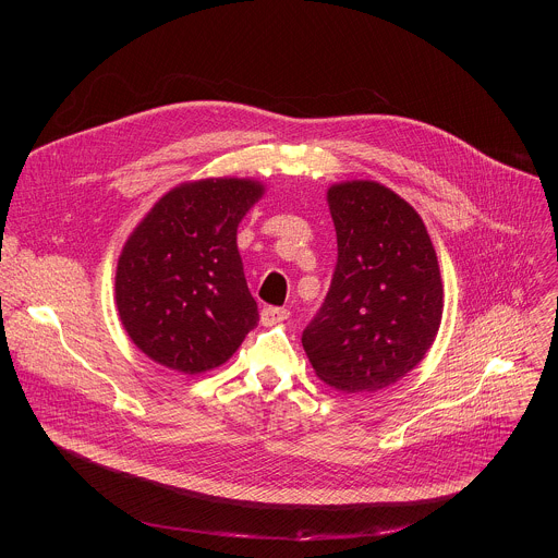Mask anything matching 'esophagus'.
Listing matches in <instances>:
<instances>
[{"label":"esophagus","mask_w":558,"mask_h":558,"mask_svg":"<svg viewBox=\"0 0 558 558\" xmlns=\"http://www.w3.org/2000/svg\"><path fill=\"white\" fill-rule=\"evenodd\" d=\"M289 315H291V311L284 306H265L260 313V320H263V325H278V323H284Z\"/></svg>","instance_id":"1"}]
</instances>
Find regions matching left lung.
<instances>
[{
    "label": "left lung",
    "mask_w": 558,
    "mask_h": 558,
    "mask_svg": "<svg viewBox=\"0 0 558 558\" xmlns=\"http://www.w3.org/2000/svg\"><path fill=\"white\" fill-rule=\"evenodd\" d=\"M329 209L338 263L302 347L329 386L379 390L415 368L435 342L444 311L437 254L420 214L379 183L333 185Z\"/></svg>",
    "instance_id": "8db88e82"
}]
</instances>
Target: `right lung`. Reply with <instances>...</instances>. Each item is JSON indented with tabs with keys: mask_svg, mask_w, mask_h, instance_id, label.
<instances>
[{
	"mask_svg": "<svg viewBox=\"0 0 558 558\" xmlns=\"http://www.w3.org/2000/svg\"><path fill=\"white\" fill-rule=\"evenodd\" d=\"M260 196L263 185L245 179L185 183L132 231L117 267V306L147 357L203 373L227 362L258 325L235 229Z\"/></svg>",
	"mask_w": 558,
	"mask_h": 558,
	"instance_id": "1",
	"label": "right lung"
}]
</instances>
